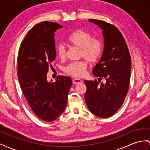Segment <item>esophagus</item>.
Instances as JSON below:
<instances>
[{"mask_svg":"<svg viewBox=\"0 0 150 150\" xmlns=\"http://www.w3.org/2000/svg\"><path fill=\"white\" fill-rule=\"evenodd\" d=\"M72 82L74 84H75V85H76V84H78V83H80L82 82V80L80 79H75L72 80Z\"/></svg>","mask_w":150,"mask_h":150,"instance_id":"1","label":"esophagus"}]
</instances>
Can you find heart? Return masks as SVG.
<instances>
[{"instance_id": "b5f03b06", "label": "heart", "mask_w": 150, "mask_h": 150, "mask_svg": "<svg viewBox=\"0 0 150 150\" xmlns=\"http://www.w3.org/2000/svg\"><path fill=\"white\" fill-rule=\"evenodd\" d=\"M68 43L73 47L79 48L80 57L91 63H95L100 57L103 45L101 41L92 37L91 34L83 29H77L73 32L67 38ZM56 54L63 60L67 57V49L62 44H58L56 48ZM87 64L86 61H80L71 63L64 68V72L73 77L80 78L86 75Z\"/></svg>"}]
</instances>
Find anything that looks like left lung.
Returning a JSON list of instances; mask_svg holds the SVG:
<instances>
[{
	"instance_id": "1",
	"label": "left lung",
	"mask_w": 150,
	"mask_h": 150,
	"mask_svg": "<svg viewBox=\"0 0 150 150\" xmlns=\"http://www.w3.org/2000/svg\"><path fill=\"white\" fill-rule=\"evenodd\" d=\"M89 21L103 30L104 50L100 60L93 70L99 82L85 80V101L90 112L100 118L112 117L120 108L128 93L131 57L127 45L119 30L104 21ZM105 79V84L100 83Z\"/></svg>"
}]
</instances>
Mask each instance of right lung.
Returning a JSON list of instances; mask_svg holds the SVG:
<instances>
[{"instance_id": "obj_1", "label": "right lung", "mask_w": 150, "mask_h": 150, "mask_svg": "<svg viewBox=\"0 0 150 150\" xmlns=\"http://www.w3.org/2000/svg\"><path fill=\"white\" fill-rule=\"evenodd\" d=\"M62 27L51 21L38 23L29 30L18 52V76L23 93L33 112L47 122L63 112L72 85L66 76H57L54 82L47 80L49 68L56 59L54 32Z\"/></svg>"}]
</instances>
